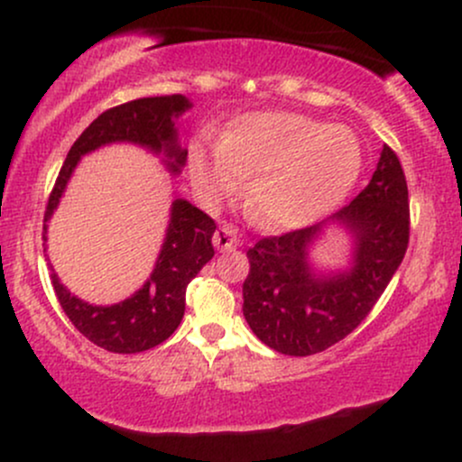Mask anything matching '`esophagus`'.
Segmentation results:
<instances>
[{"label":"esophagus","mask_w":462,"mask_h":462,"mask_svg":"<svg viewBox=\"0 0 462 462\" xmlns=\"http://www.w3.org/2000/svg\"><path fill=\"white\" fill-rule=\"evenodd\" d=\"M213 243H215V247L219 249V252H227V249L236 247L238 236H236L235 226H232V224H221V226L215 230Z\"/></svg>","instance_id":"obj_1"}]
</instances>
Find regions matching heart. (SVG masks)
<instances>
[{
	"mask_svg": "<svg viewBox=\"0 0 462 462\" xmlns=\"http://www.w3.org/2000/svg\"><path fill=\"white\" fill-rule=\"evenodd\" d=\"M363 152L347 128L293 113L238 119L227 139L190 145V178L206 199L247 187L263 226L301 227L330 213L358 180Z\"/></svg>",
	"mask_w": 462,
	"mask_h": 462,
	"instance_id": "b5f03b06",
	"label": "heart"
}]
</instances>
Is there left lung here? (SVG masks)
<instances>
[{
    "mask_svg": "<svg viewBox=\"0 0 462 462\" xmlns=\"http://www.w3.org/2000/svg\"><path fill=\"white\" fill-rule=\"evenodd\" d=\"M352 232L354 267L319 278L306 249L321 224L263 236L247 249L243 315L254 334L275 352L312 356L352 334L374 310L404 258L411 238V206L400 158L380 152L369 184L330 217Z\"/></svg>",
    "mask_w": 462,
    "mask_h": 462,
    "instance_id": "1",
    "label": "left lung"
}]
</instances>
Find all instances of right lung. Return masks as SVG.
<instances>
[{
  "label": "right lung",
  "mask_w": 462,
  "mask_h": 462,
  "mask_svg": "<svg viewBox=\"0 0 462 462\" xmlns=\"http://www.w3.org/2000/svg\"><path fill=\"white\" fill-rule=\"evenodd\" d=\"M189 106V99L182 95H161L132 99L99 115L78 136L62 162L45 206L43 232L79 156L106 143L130 141L150 147L152 152H164L169 169L178 173L187 161V152L180 150L173 119ZM215 221L208 215L189 201L176 199L156 269L141 291L115 306H91L69 293L58 275L51 273L56 298L69 321L97 347L115 354H136L161 346L182 321L189 282L215 256Z\"/></svg>",
  "instance_id": "1"
}]
</instances>
